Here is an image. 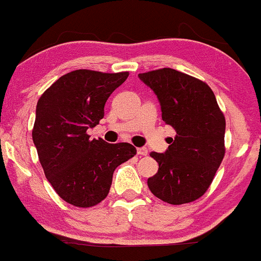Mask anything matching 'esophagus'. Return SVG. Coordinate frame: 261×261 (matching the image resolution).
Here are the masks:
<instances>
[{"label":"esophagus","mask_w":261,"mask_h":261,"mask_svg":"<svg viewBox=\"0 0 261 261\" xmlns=\"http://www.w3.org/2000/svg\"><path fill=\"white\" fill-rule=\"evenodd\" d=\"M136 152H138V154L139 155H148V149L147 148H138V150H136Z\"/></svg>","instance_id":"1"}]
</instances>
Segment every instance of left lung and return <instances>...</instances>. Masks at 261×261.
<instances>
[{"label": "left lung", "instance_id": "1", "mask_svg": "<svg viewBox=\"0 0 261 261\" xmlns=\"http://www.w3.org/2000/svg\"><path fill=\"white\" fill-rule=\"evenodd\" d=\"M158 97L162 119L176 131L165 153L152 152L158 172L148 179L157 198L171 204L196 201L207 191L224 158L225 118L204 82L171 68L140 73Z\"/></svg>", "mask_w": 261, "mask_h": 261}]
</instances>
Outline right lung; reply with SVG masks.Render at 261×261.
<instances>
[{
	"label": "right lung",
	"mask_w": 261,
	"mask_h": 261,
	"mask_svg": "<svg viewBox=\"0 0 261 261\" xmlns=\"http://www.w3.org/2000/svg\"><path fill=\"white\" fill-rule=\"evenodd\" d=\"M128 72L77 69L62 75L40 97L32 131L46 177L60 198L77 207H91L109 193L113 172L136 154L128 143L109 144L90 139L104 117L108 97Z\"/></svg>",
	"instance_id": "obj_1"
}]
</instances>
